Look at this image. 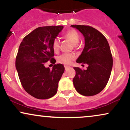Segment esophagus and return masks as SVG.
Returning a JSON list of instances; mask_svg holds the SVG:
<instances>
[{
    "label": "esophagus",
    "instance_id": "34e87169",
    "mask_svg": "<svg viewBox=\"0 0 130 130\" xmlns=\"http://www.w3.org/2000/svg\"><path fill=\"white\" fill-rule=\"evenodd\" d=\"M64 68H65V70H68L69 68V66H64Z\"/></svg>",
    "mask_w": 130,
    "mask_h": 130
}]
</instances>
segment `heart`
Masks as SVG:
<instances>
[{
	"mask_svg": "<svg viewBox=\"0 0 130 130\" xmlns=\"http://www.w3.org/2000/svg\"><path fill=\"white\" fill-rule=\"evenodd\" d=\"M64 36L74 45H77L78 44L79 41H80V38H79V35L77 32L73 30L67 31ZM52 48L55 52H57L59 48V39L58 38H55L53 41ZM75 56L73 54L64 53L59 56L58 61L60 63L64 64H70L75 59Z\"/></svg>",
	"mask_w": 130,
	"mask_h": 130,
	"instance_id": "heart-1",
	"label": "heart"
}]
</instances>
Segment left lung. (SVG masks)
I'll list each match as a JSON object with an SVG mask.
<instances>
[{
  "label": "left lung",
  "instance_id": "obj_1",
  "mask_svg": "<svg viewBox=\"0 0 130 130\" xmlns=\"http://www.w3.org/2000/svg\"><path fill=\"white\" fill-rule=\"evenodd\" d=\"M85 38V47L76 62L88 64L86 70L74 67L76 74L73 83L76 91L85 96L99 94L109 80L112 68V55L107 39L90 26L72 25Z\"/></svg>",
  "mask_w": 130,
  "mask_h": 130
}]
</instances>
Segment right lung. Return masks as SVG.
I'll use <instances>...</instances> for the list:
<instances>
[{
    "label": "right lung",
    "instance_id": "right-lung-1",
    "mask_svg": "<svg viewBox=\"0 0 130 130\" xmlns=\"http://www.w3.org/2000/svg\"><path fill=\"white\" fill-rule=\"evenodd\" d=\"M63 26L38 27L27 35L20 44L16 59V69L23 88L35 98L47 99L56 94L59 81L64 72L61 64H54L52 69L45 62L53 58L52 42Z\"/></svg>",
    "mask_w": 130,
    "mask_h": 130
}]
</instances>
